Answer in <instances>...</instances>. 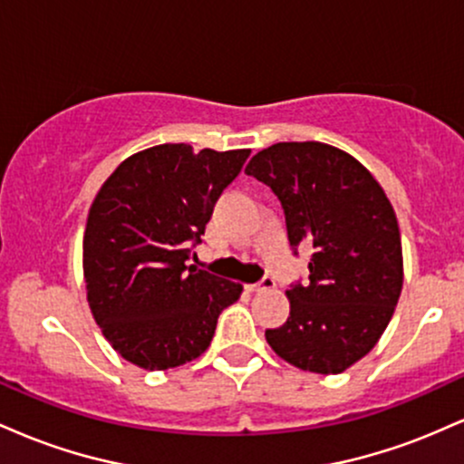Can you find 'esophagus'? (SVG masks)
<instances>
[{
	"label": "esophagus",
	"mask_w": 464,
	"mask_h": 464,
	"mask_svg": "<svg viewBox=\"0 0 464 464\" xmlns=\"http://www.w3.org/2000/svg\"><path fill=\"white\" fill-rule=\"evenodd\" d=\"M273 287H275L273 276H264V279L259 281V284L246 285V290H250V292H266V290H273Z\"/></svg>",
	"instance_id": "esophagus-1"
}]
</instances>
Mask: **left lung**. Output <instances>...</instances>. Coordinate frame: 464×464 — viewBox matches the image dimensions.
Returning <instances> with one entry per match:
<instances>
[{"instance_id": "1", "label": "left lung", "mask_w": 464, "mask_h": 464, "mask_svg": "<svg viewBox=\"0 0 464 464\" xmlns=\"http://www.w3.org/2000/svg\"><path fill=\"white\" fill-rule=\"evenodd\" d=\"M246 174L281 200L292 248H314L310 284L285 290L290 316L266 329V340L301 371H347L375 347L401 295L391 200L358 159L321 141L275 143L250 159Z\"/></svg>"}]
</instances>
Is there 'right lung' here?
Here are the masks:
<instances>
[{"label":"right lung","mask_w":464,"mask_h":464,"mask_svg":"<svg viewBox=\"0 0 464 464\" xmlns=\"http://www.w3.org/2000/svg\"><path fill=\"white\" fill-rule=\"evenodd\" d=\"M248 154L161 143L124 159L95 194L82 239L87 301L130 364L168 371L196 360L242 295V284L188 259Z\"/></svg>","instance_id":"right-lung-1"}]
</instances>
